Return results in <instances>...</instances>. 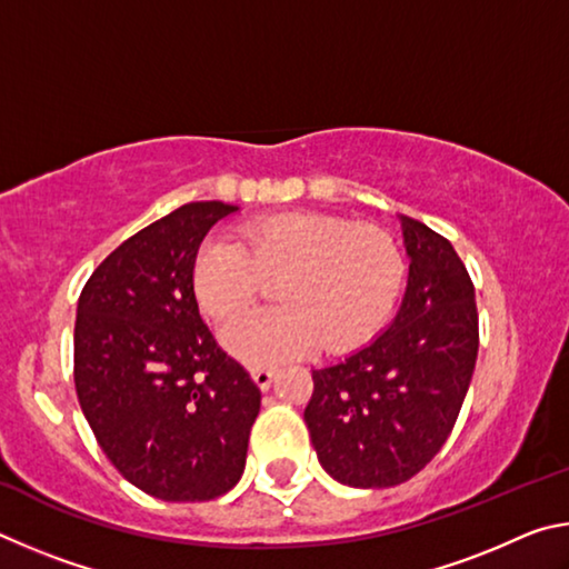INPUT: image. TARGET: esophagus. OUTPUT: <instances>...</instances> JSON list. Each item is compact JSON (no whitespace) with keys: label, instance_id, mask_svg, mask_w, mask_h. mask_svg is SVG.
I'll return each mask as SVG.
<instances>
[{"label":"esophagus","instance_id":"obj_1","mask_svg":"<svg viewBox=\"0 0 569 569\" xmlns=\"http://www.w3.org/2000/svg\"><path fill=\"white\" fill-rule=\"evenodd\" d=\"M250 377H253V381L258 383V387L266 391L268 387H271L276 371L268 369V366H253V369H250Z\"/></svg>","mask_w":569,"mask_h":569}]
</instances>
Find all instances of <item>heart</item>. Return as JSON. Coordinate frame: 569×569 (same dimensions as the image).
Instances as JSON below:
<instances>
[{
    "mask_svg": "<svg viewBox=\"0 0 569 569\" xmlns=\"http://www.w3.org/2000/svg\"><path fill=\"white\" fill-rule=\"evenodd\" d=\"M403 253L373 223L339 216L288 213L256 220L233 240H208L192 266L198 303L216 321L248 311L278 284L271 311L243 316L223 329V343L250 363H281L346 351L377 333L401 293Z\"/></svg>",
    "mask_w": 569,
    "mask_h": 569,
    "instance_id": "b5f03b06",
    "label": "heart"
}]
</instances>
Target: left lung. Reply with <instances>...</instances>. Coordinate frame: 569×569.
<instances>
[{
  "instance_id": "1",
  "label": "left lung",
  "mask_w": 569,
  "mask_h": 569,
  "mask_svg": "<svg viewBox=\"0 0 569 569\" xmlns=\"http://www.w3.org/2000/svg\"><path fill=\"white\" fill-rule=\"evenodd\" d=\"M409 281L397 319L313 371L303 411L321 467L349 487L411 479L455 429L479 349L475 283L445 236L401 216Z\"/></svg>"
}]
</instances>
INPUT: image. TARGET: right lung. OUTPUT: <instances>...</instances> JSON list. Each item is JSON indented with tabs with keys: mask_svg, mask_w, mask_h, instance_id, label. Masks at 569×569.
<instances>
[{
	"mask_svg": "<svg viewBox=\"0 0 569 569\" xmlns=\"http://www.w3.org/2000/svg\"><path fill=\"white\" fill-rule=\"evenodd\" d=\"M238 206L172 210L94 268L77 303L74 389L120 475L166 502L238 485L261 389L200 319L192 266Z\"/></svg>",
	"mask_w": 569,
	"mask_h": 569,
	"instance_id": "1",
	"label": "right lung"
}]
</instances>
